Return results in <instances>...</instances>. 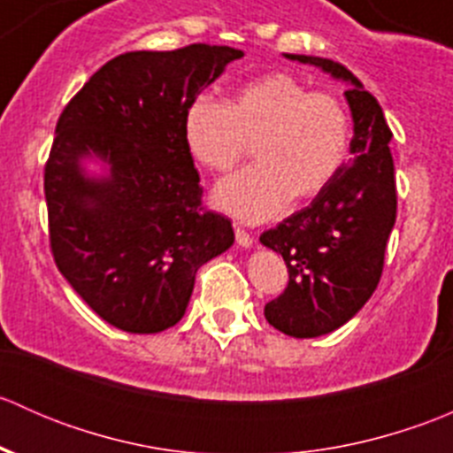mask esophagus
Returning <instances> with one entry per match:
<instances>
[{
	"label": "esophagus",
	"instance_id": "34e87169",
	"mask_svg": "<svg viewBox=\"0 0 453 453\" xmlns=\"http://www.w3.org/2000/svg\"><path fill=\"white\" fill-rule=\"evenodd\" d=\"M234 234H236V243H239L241 248H252L254 245V236L250 234L248 230H243V227H236Z\"/></svg>",
	"mask_w": 453,
	"mask_h": 453
}]
</instances>
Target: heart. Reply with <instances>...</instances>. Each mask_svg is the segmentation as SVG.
Listing matches in <instances>:
<instances>
[{"instance_id":"heart-1","label":"heart","mask_w":453,"mask_h":453,"mask_svg":"<svg viewBox=\"0 0 453 453\" xmlns=\"http://www.w3.org/2000/svg\"><path fill=\"white\" fill-rule=\"evenodd\" d=\"M181 134L190 157L214 173L234 168L254 144L258 164L221 181L214 203L260 223L291 197L309 201L331 186L349 155L350 120L337 96L272 72L236 87L226 104L210 96L190 100Z\"/></svg>"}]
</instances>
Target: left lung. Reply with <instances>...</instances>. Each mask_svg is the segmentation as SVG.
<instances>
[{
    "mask_svg": "<svg viewBox=\"0 0 453 453\" xmlns=\"http://www.w3.org/2000/svg\"><path fill=\"white\" fill-rule=\"evenodd\" d=\"M349 83L353 157L307 208L260 234L285 258L289 282L265 304V318L291 337H319L349 322L377 289L386 245L396 221L392 131L377 98L331 58L285 54Z\"/></svg>",
    "mask_w": 453,
    "mask_h": 453,
    "instance_id": "left-lung-1",
    "label": "left lung"
}]
</instances>
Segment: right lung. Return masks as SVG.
<instances>
[{"label": "right lung", "instance_id": "obj_1", "mask_svg": "<svg viewBox=\"0 0 453 453\" xmlns=\"http://www.w3.org/2000/svg\"><path fill=\"white\" fill-rule=\"evenodd\" d=\"M241 57L208 43L120 54L58 118L43 173L50 248L72 289L120 331L180 322L197 269L234 243L230 219L201 205L181 122ZM85 157L104 161L108 175L85 176Z\"/></svg>", "mask_w": 453, "mask_h": 453}]
</instances>
